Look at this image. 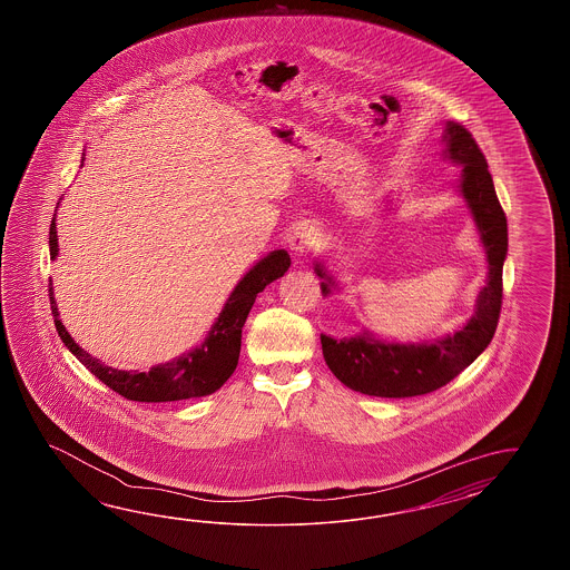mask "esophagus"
Segmentation results:
<instances>
[{"label":"esophagus","mask_w":570,"mask_h":570,"mask_svg":"<svg viewBox=\"0 0 570 570\" xmlns=\"http://www.w3.org/2000/svg\"><path fill=\"white\" fill-rule=\"evenodd\" d=\"M320 244V234L315 230L314 226L309 224H299L297 228H293L289 234V246L291 250L295 255H307L312 253L315 246Z\"/></svg>","instance_id":"34e87169"}]
</instances>
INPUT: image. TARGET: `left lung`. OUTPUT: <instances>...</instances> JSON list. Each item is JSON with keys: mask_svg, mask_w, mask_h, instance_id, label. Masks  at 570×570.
Instances as JSON below:
<instances>
[{"mask_svg": "<svg viewBox=\"0 0 570 570\" xmlns=\"http://www.w3.org/2000/svg\"><path fill=\"white\" fill-rule=\"evenodd\" d=\"M444 157L461 165V194L471 207L481 234L489 277L473 317L454 334L434 342L400 344L368 336L334 340L322 334V352L330 371L352 391L375 397H415L444 387L473 363L495 334L503 299V261L508 255V218L497 199L487 158L473 134L461 124L449 121L444 130ZM322 277V293L336 289V283L322 263L315 265Z\"/></svg>", "mask_w": 570, "mask_h": 570, "instance_id": "obj_1", "label": "left lung"}]
</instances>
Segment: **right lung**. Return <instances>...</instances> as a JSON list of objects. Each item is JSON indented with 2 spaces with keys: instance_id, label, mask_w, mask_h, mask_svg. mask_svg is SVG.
Masks as SVG:
<instances>
[{
  "instance_id": "right-lung-1",
  "label": "right lung",
  "mask_w": 570,
  "mask_h": 570,
  "mask_svg": "<svg viewBox=\"0 0 570 570\" xmlns=\"http://www.w3.org/2000/svg\"><path fill=\"white\" fill-rule=\"evenodd\" d=\"M83 160V158H81ZM57 222H50L49 246L50 258L55 261L59 255L57 244ZM291 267L287 250H273L271 255L261 258L255 267L244 275L240 283L234 287L218 315L216 324L209 330L207 338L187 354L170 363L157 364L150 371H118L108 364L94 358L89 352L83 351L71 334L62 326L52 281L49 283L50 309L55 317V326L61 336L65 346L73 352L75 356L86 364L94 375L108 385L111 391L120 393L121 397L142 403H163V401L194 400L204 397L218 391L230 379L238 356H240V340L243 326L253 309L256 295L267 287L268 283L283 277Z\"/></svg>"
}]
</instances>
